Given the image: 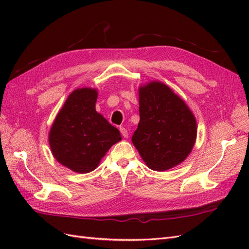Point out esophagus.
<instances>
[{
  "mask_svg": "<svg viewBox=\"0 0 249 249\" xmlns=\"http://www.w3.org/2000/svg\"><path fill=\"white\" fill-rule=\"evenodd\" d=\"M119 131H120V133H122V135H123V136H124V138H126L127 136H129V133H127V130L125 129V127L120 126V127H119Z\"/></svg>",
  "mask_w": 249,
  "mask_h": 249,
  "instance_id": "obj_1",
  "label": "esophagus"
}]
</instances>
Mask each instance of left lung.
Wrapping results in <instances>:
<instances>
[{
	"instance_id": "8db88e82",
	"label": "left lung",
	"mask_w": 249,
	"mask_h": 249,
	"mask_svg": "<svg viewBox=\"0 0 249 249\" xmlns=\"http://www.w3.org/2000/svg\"><path fill=\"white\" fill-rule=\"evenodd\" d=\"M139 115L132 142L150 169L168 170L191 153L196 140V120L167 85L154 81L139 88Z\"/></svg>"
}]
</instances>
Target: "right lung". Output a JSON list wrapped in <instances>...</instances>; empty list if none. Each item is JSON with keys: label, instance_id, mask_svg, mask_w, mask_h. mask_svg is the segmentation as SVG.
Segmentation results:
<instances>
[{"label": "right lung", "instance_id": "1", "mask_svg": "<svg viewBox=\"0 0 249 249\" xmlns=\"http://www.w3.org/2000/svg\"><path fill=\"white\" fill-rule=\"evenodd\" d=\"M96 89L73 90L50 130L53 156L74 172L94 170L109 148L122 140L116 127L96 112Z\"/></svg>", "mask_w": 249, "mask_h": 249}]
</instances>
